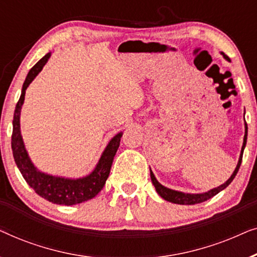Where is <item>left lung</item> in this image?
I'll return each mask as SVG.
<instances>
[{"label":"left lung","instance_id":"obj_1","mask_svg":"<svg viewBox=\"0 0 257 257\" xmlns=\"http://www.w3.org/2000/svg\"><path fill=\"white\" fill-rule=\"evenodd\" d=\"M221 55L223 56L224 59L229 61V58L227 57L226 55L221 52ZM247 136H248V127H247V122L244 120V137H243V144H242V149H241V153H240V158H238L237 165L235 167V170L233 172V174L230 175V178L224 182V184L220 185L219 187H215L213 189H210L208 192L205 193H184V192H179V191H174V189L167 188L160 184L159 181L157 180V178L154 177L152 170L150 168V174H151V180H152V184L154 187H156V191L158 194H159L161 198L164 200H166L168 202L172 203H178V205H195V203H201L203 201H207V200L213 198L214 195H216L217 193H220L221 191H223L224 188L227 187L228 185L230 184L231 181L234 180L235 175L238 172V168L241 166V161H242V156H243V151L245 147V144H247Z\"/></svg>","mask_w":257,"mask_h":257}]
</instances>
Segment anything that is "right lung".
<instances>
[{"instance_id": "obj_1", "label": "right lung", "mask_w": 257, "mask_h": 257, "mask_svg": "<svg viewBox=\"0 0 257 257\" xmlns=\"http://www.w3.org/2000/svg\"><path fill=\"white\" fill-rule=\"evenodd\" d=\"M51 52H48L43 58H41L33 68L30 69L27 78L22 86V92L15 107L13 120V136H12V150L15 163L19 170L27 181V184L42 198L48 200L56 205L72 206L77 203L85 202L92 199L103 189L106 182L112 161L117 153L120 144L122 132H119L112 138L105 147L101 156L98 160L96 167L90 174L83 178H65L44 173L38 170L31 161L28 151L24 145L22 135H21V111L26 97V90L36 76L42 71L43 66L47 64L50 58Z\"/></svg>"}]
</instances>
